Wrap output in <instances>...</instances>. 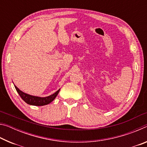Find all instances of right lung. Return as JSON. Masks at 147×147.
<instances>
[{"label":"right lung","instance_id":"right-lung-1","mask_svg":"<svg viewBox=\"0 0 147 147\" xmlns=\"http://www.w3.org/2000/svg\"><path fill=\"white\" fill-rule=\"evenodd\" d=\"M14 86L20 96H21V98L23 99L26 103L30 104V105L38 106L47 105V104H49V103H51V102H53L56 97V96L58 95L59 91L60 90V89H59L56 92V93H54V94H51V95L50 96H46V97H39V96H32L30 95V94H26L20 90L19 88H17V86L15 85Z\"/></svg>","mask_w":147,"mask_h":147}]
</instances>
